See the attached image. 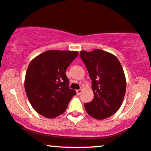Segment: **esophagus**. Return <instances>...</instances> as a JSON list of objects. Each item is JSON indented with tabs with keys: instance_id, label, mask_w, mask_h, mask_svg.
<instances>
[{
	"instance_id": "1",
	"label": "esophagus",
	"mask_w": 151,
	"mask_h": 151,
	"mask_svg": "<svg viewBox=\"0 0 151 151\" xmlns=\"http://www.w3.org/2000/svg\"><path fill=\"white\" fill-rule=\"evenodd\" d=\"M81 93V89L77 90V94L78 96H79V95H80Z\"/></svg>"
}]
</instances>
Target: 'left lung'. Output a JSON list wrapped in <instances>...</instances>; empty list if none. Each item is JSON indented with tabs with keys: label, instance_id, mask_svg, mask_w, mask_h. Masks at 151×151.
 Instances as JSON below:
<instances>
[{
	"label": "left lung",
	"instance_id": "8db88e82",
	"mask_svg": "<svg viewBox=\"0 0 151 151\" xmlns=\"http://www.w3.org/2000/svg\"><path fill=\"white\" fill-rule=\"evenodd\" d=\"M80 56L91 79L94 98L84 104L91 117L104 119L113 115L122 103L126 92V78L121 63L115 55L101 49L87 52Z\"/></svg>",
	"mask_w": 151,
	"mask_h": 151
}]
</instances>
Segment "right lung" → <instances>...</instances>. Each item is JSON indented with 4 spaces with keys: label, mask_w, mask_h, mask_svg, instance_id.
<instances>
[{
    "label": "right lung",
    "mask_w": 151,
    "mask_h": 151,
    "mask_svg": "<svg viewBox=\"0 0 151 151\" xmlns=\"http://www.w3.org/2000/svg\"><path fill=\"white\" fill-rule=\"evenodd\" d=\"M78 54L74 50H49L30 62L24 88L31 105L40 115L55 118L68 108L76 91L69 87L65 72Z\"/></svg>",
    "instance_id": "right-lung-1"
}]
</instances>
